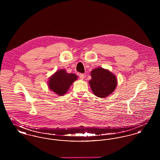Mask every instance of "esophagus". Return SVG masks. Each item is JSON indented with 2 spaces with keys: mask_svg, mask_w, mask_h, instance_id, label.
I'll list each match as a JSON object with an SVG mask.
<instances>
[{
  "mask_svg": "<svg viewBox=\"0 0 160 160\" xmlns=\"http://www.w3.org/2000/svg\"><path fill=\"white\" fill-rule=\"evenodd\" d=\"M79 77L80 78V79L82 80H83L84 78V74H79Z\"/></svg>",
  "mask_w": 160,
  "mask_h": 160,
  "instance_id": "obj_1",
  "label": "esophagus"
}]
</instances>
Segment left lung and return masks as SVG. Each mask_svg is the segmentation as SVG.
Instances as JSON below:
<instances>
[{
    "mask_svg": "<svg viewBox=\"0 0 160 160\" xmlns=\"http://www.w3.org/2000/svg\"><path fill=\"white\" fill-rule=\"evenodd\" d=\"M89 83L94 95L99 98L106 97L115 90L117 79L114 74L102 68L93 69Z\"/></svg>",
    "mask_w": 160,
    "mask_h": 160,
    "instance_id": "8db88e82",
    "label": "left lung"
}]
</instances>
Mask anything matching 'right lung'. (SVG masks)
Masks as SVG:
<instances>
[{
    "label": "right lung",
    "mask_w": 160,
    "mask_h": 160,
    "mask_svg": "<svg viewBox=\"0 0 160 160\" xmlns=\"http://www.w3.org/2000/svg\"><path fill=\"white\" fill-rule=\"evenodd\" d=\"M77 79L76 74H68L65 70L61 69L50 78L48 86L52 91L62 96L68 91L70 86Z\"/></svg>",
    "instance_id": "add662e5"
}]
</instances>
